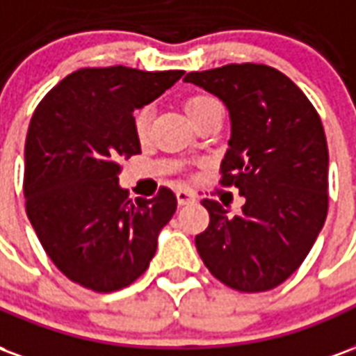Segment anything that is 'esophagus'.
<instances>
[{
  "mask_svg": "<svg viewBox=\"0 0 356 356\" xmlns=\"http://www.w3.org/2000/svg\"><path fill=\"white\" fill-rule=\"evenodd\" d=\"M177 202L179 206H186V204H193L194 202V194L185 191V188H179L177 191Z\"/></svg>",
  "mask_w": 356,
  "mask_h": 356,
  "instance_id": "esophagus-1",
  "label": "esophagus"
}]
</instances>
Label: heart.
<instances>
[{"mask_svg": "<svg viewBox=\"0 0 356 356\" xmlns=\"http://www.w3.org/2000/svg\"><path fill=\"white\" fill-rule=\"evenodd\" d=\"M217 104L219 102L209 95H193L185 101V112L193 122H196L204 112H208L211 106H217ZM150 124H152V108L150 106H140V108L135 110V114H133V131H135L140 143H145L148 139Z\"/></svg>", "mask_w": 356, "mask_h": 356, "instance_id": "1", "label": "heart"}]
</instances>
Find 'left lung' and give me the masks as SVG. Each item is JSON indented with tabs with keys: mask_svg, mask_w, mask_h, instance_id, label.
I'll list each match as a JSON object with an SVG mask.
<instances>
[{
	"mask_svg": "<svg viewBox=\"0 0 356 356\" xmlns=\"http://www.w3.org/2000/svg\"><path fill=\"white\" fill-rule=\"evenodd\" d=\"M185 81L219 97L231 114L221 185L246 198L231 217L204 198L208 229L196 236L202 261L238 291H267L288 280L328 213V145L321 116L293 81L267 65H227Z\"/></svg>",
	"mask_w": 356,
	"mask_h": 356,
	"instance_id": "8db88e82",
	"label": "left lung"
}]
</instances>
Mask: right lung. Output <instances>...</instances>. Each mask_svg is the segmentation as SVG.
<instances>
[{
	"label": "right lung",
	"mask_w": 356,
	"mask_h": 356,
	"mask_svg": "<svg viewBox=\"0 0 356 356\" xmlns=\"http://www.w3.org/2000/svg\"><path fill=\"white\" fill-rule=\"evenodd\" d=\"M183 70L81 68L38 104L24 147L26 213L55 267L88 290L135 282L177 209L171 188L131 200L120 160L140 154L133 112L158 99Z\"/></svg>",
	"instance_id": "add662e5"
}]
</instances>
